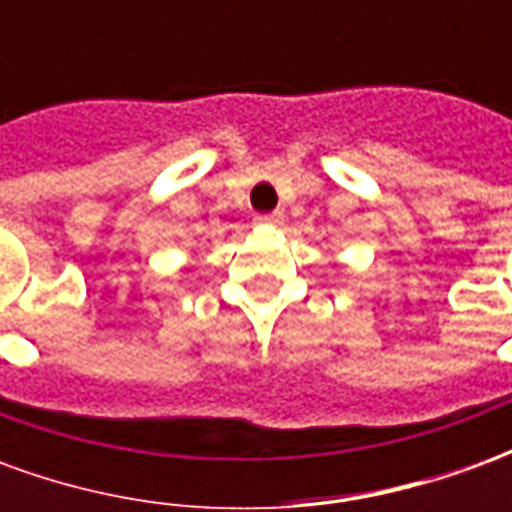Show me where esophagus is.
Here are the masks:
<instances>
[{
  "label": "esophagus",
  "instance_id": "obj_1",
  "mask_svg": "<svg viewBox=\"0 0 512 512\" xmlns=\"http://www.w3.org/2000/svg\"><path fill=\"white\" fill-rule=\"evenodd\" d=\"M285 222V213L274 211V213H260L255 219L257 227H279V224Z\"/></svg>",
  "mask_w": 512,
  "mask_h": 512
}]
</instances>
